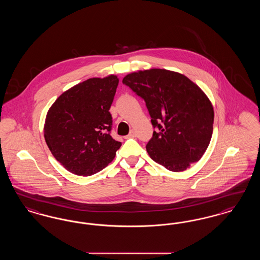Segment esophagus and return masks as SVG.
Listing matches in <instances>:
<instances>
[{
  "mask_svg": "<svg viewBox=\"0 0 260 260\" xmlns=\"http://www.w3.org/2000/svg\"><path fill=\"white\" fill-rule=\"evenodd\" d=\"M136 134L135 131H131V133L125 136V138H133V137H136Z\"/></svg>",
  "mask_w": 260,
  "mask_h": 260,
  "instance_id": "1",
  "label": "esophagus"
}]
</instances>
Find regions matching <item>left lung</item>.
I'll use <instances>...</instances> for the list:
<instances>
[{
  "mask_svg": "<svg viewBox=\"0 0 260 260\" xmlns=\"http://www.w3.org/2000/svg\"><path fill=\"white\" fill-rule=\"evenodd\" d=\"M123 84L146 103L156 128L146 145L153 161L177 173L202 158L212 136L214 113L196 84L184 75L156 68L126 75Z\"/></svg>",
  "mask_w": 260,
  "mask_h": 260,
  "instance_id": "left-lung-1",
  "label": "left lung"
}]
</instances>
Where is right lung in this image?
I'll list each match as a JSON object with an SVG mask.
<instances>
[{"mask_svg":"<svg viewBox=\"0 0 260 260\" xmlns=\"http://www.w3.org/2000/svg\"><path fill=\"white\" fill-rule=\"evenodd\" d=\"M118 84L115 75L88 79L64 91L48 111L47 145L68 172L83 176L99 173L121 147L110 136L109 109Z\"/></svg>","mask_w":260,"mask_h":260,"instance_id":"1","label":"right lung"}]
</instances>
